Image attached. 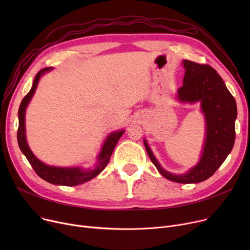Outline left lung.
I'll list each match as a JSON object with an SVG mask.
<instances>
[{
    "mask_svg": "<svg viewBox=\"0 0 250 250\" xmlns=\"http://www.w3.org/2000/svg\"><path fill=\"white\" fill-rule=\"evenodd\" d=\"M186 69L183 85L177 90L182 102H201L207 123V138L198 165L185 175L172 174L156 160L147 142L146 151L152 163L167 179L178 183H198L211 177L231 152L235 142V120L237 106L223 79L211 65L188 60L182 62Z\"/></svg>",
    "mask_w": 250,
    "mask_h": 250,
    "instance_id": "8db88e82",
    "label": "left lung"
}]
</instances>
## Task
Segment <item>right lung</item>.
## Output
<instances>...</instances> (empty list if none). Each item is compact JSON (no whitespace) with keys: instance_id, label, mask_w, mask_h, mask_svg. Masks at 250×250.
<instances>
[{"instance_id":"add662e5","label":"right lung","mask_w":250,"mask_h":250,"mask_svg":"<svg viewBox=\"0 0 250 250\" xmlns=\"http://www.w3.org/2000/svg\"><path fill=\"white\" fill-rule=\"evenodd\" d=\"M51 68H44L39 71L37 75L35 76V79L33 81V85L28 92V94L26 95L19 106L18 116H19V126L17 130V140H18V145L21 150V152L25 155L26 158H27L28 162L34 169L36 174L42 178L43 180L52 183V185H59V186H67V187H75L78 185H81L92 178L97 176L102 170L106 167L110 156L113 152V149L116 145V143L120 140V138L123 136L124 130H120V132H115L107 138L105 141L104 145L101 149V152L98 156V163L94 169H89V170H82L80 168H62V167H54V166H48L39 161L36 157L33 155L31 150L29 149L27 142H26V136H25V110L26 107L32 98L35 89L37 87L38 81L41 77L45 73L50 71Z\"/></svg>"}]
</instances>
